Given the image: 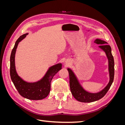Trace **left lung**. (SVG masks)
<instances>
[{"mask_svg": "<svg viewBox=\"0 0 125 125\" xmlns=\"http://www.w3.org/2000/svg\"><path fill=\"white\" fill-rule=\"evenodd\" d=\"M94 42L97 44H100L99 46L105 52L108 60V70L109 73L110 80L107 85L105 88L97 93H91L82 88L80 85L77 79L74 75L73 71L70 69H68L69 74V84L71 92L73 97L77 101L84 102V103H90L99 100L103 97L108 91L112 85L114 78V60L112 54V49L107 43L100 39H96Z\"/></svg>", "mask_w": 125, "mask_h": 125, "instance_id": "left-lung-1", "label": "left lung"}]
</instances>
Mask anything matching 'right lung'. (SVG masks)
Wrapping results in <instances>:
<instances>
[{
  "mask_svg": "<svg viewBox=\"0 0 125 125\" xmlns=\"http://www.w3.org/2000/svg\"><path fill=\"white\" fill-rule=\"evenodd\" d=\"M28 33L20 36L15 43L10 56V74L11 80L20 95L26 99L32 100H42L47 96L50 92L51 83L52 78L62 69V64L58 63L50 67L45 76L38 82L29 83L24 80L18 75L15 67L14 57L18 45L26 37Z\"/></svg>",
  "mask_w": 125,
  "mask_h": 125,
  "instance_id": "obj_1",
  "label": "right lung"
}]
</instances>
